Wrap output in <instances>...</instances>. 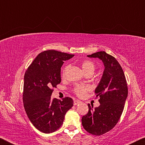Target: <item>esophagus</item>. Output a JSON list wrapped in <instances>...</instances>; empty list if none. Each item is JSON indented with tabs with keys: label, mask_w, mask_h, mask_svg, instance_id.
I'll use <instances>...</instances> for the list:
<instances>
[{
	"label": "esophagus",
	"mask_w": 145,
	"mask_h": 145,
	"mask_svg": "<svg viewBox=\"0 0 145 145\" xmlns=\"http://www.w3.org/2000/svg\"><path fill=\"white\" fill-rule=\"evenodd\" d=\"M79 103H80V100H73V105H77L78 104H79Z\"/></svg>",
	"instance_id": "1"
}]
</instances>
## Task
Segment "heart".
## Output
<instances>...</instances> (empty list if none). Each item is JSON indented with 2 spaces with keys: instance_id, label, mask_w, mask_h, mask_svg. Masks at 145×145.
<instances>
[{
  "instance_id": "heart-1",
  "label": "heart",
  "mask_w": 145,
  "mask_h": 145,
  "mask_svg": "<svg viewBox=\"0 0 145 145\" xmlns=\"http://www.w3.org/2000/svg\"><path fill=\"white\" fill-rule=\"evenodd\" d=\"M69 66L67 65L65 67L62 71V77H64L65 76L66 72L68 70ZM81 67L84 72L88 74V73H94L95 70H96V65L91 61L89 60H84L81 63ZM91 89V86L88 84H77L75 85L73 88V91L77 96L79 97H82L86 95L87 92L89 91Z\"/></svg>"
}]
</instances>
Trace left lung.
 <instances>
[{
	"mask_svg": "<svg viewBox=\"0 0 145 145\" xmlns=\"http://www.w3.org/2000/svg\"><path fill=\"white\" fill-rule=\"evenodd\" d=\"M87 56L99 58L105 68L95 89L100 105L93 109V105L88 104L89 111L82 116V124L88 132L100 136L111 131L118 122L128 95V87L122 68L113 56L104 51Z\"/></svg>",
	"mask_w": 145,
	"mask_h": 145,
	"instance_id": "8db88e82",
	"label": "left lung"
}]
</instances>
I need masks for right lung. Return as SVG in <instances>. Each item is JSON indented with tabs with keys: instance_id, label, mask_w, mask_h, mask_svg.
<instances>
[{
	"instance_id": "obj_1",
	"label": "right lung",
	"mask_w": 145,
	"mask_h": 145,
	"mask_svg": "<svg viewBox=\"0 0 145 145\" xmlns=\"http://www.w3.org/2000/svg\"><path fill=\"white\" fill-rule=\"evenodd\" d=\"M73 56L54 50L43 51L34 59L24 75V106L31 122L43 133L57 131L73 105L70 97L62 100L51 99L53 88L61 83L64 61Z\"/></svg>"
}]
</instances>
